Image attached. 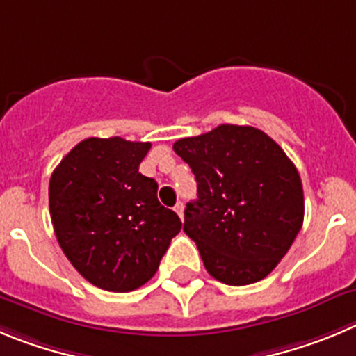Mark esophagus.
Masks as SVG:
<instances>
[{"label": "esophagus", "instance_id": "esophagus-1", "mask_svg": "<svg viewBox=\"0 0 356 356\" xmlns=\"http://www.w3.org/2000/svg\"><path fill=\"white\" fill-rule=\"evenodd\" d=\"M174 211L177 212L179 214V218H184V204H182V202H177V204H175V207H174Z\"/></svg>", "mask_w": 356, "mask_h": 356}]
</instances>
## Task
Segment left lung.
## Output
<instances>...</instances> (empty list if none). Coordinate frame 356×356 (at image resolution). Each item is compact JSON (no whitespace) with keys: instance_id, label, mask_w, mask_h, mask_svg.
I'll list each match as a JSON object with an SVG mask.
<instances>
[{"instance_id":"obj_1","label":"left lung","mask_w":356,"mask_h":356,"mask_svg":"<svg viewBox=\"0 0 356 356\" xmlns=\"http://www.w3.org/2000/svg\"><path fill=\"white\" fill-rule=\"evenodd\" d=\"M174 151L197 179L184 232L209 274L232 286L267 277L304 223V189L291 159L267 133L237 124L181 138Z\"/></svg>"}]
</instances>
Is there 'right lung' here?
Segmentation results:
<instances>
[{"label":"right lung","mask_w":356,"mask_h":356,"mask_svg":"<svg viewBox=\"0 0 356 356\" xmlns=\"http://www.w3.org/2000/svg\"><path fill=\"white\" fill-rule=\"evenodd\" d=\"M151 142L86 138L49 182V209L63 253L79 274L126 293L156 274L181 219L163 207L158 182L138 172Z\"/></svg>","instance_id":"1"}]
</instances>
